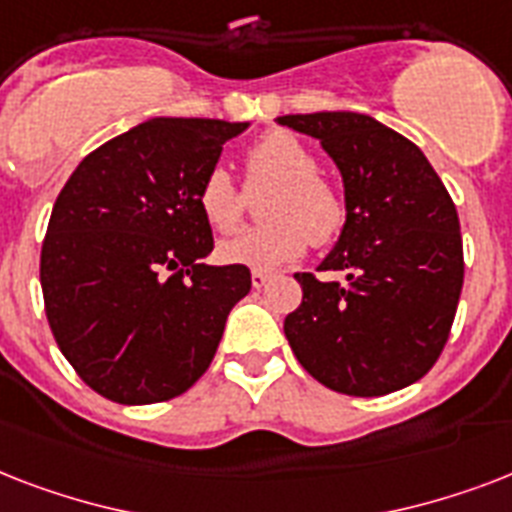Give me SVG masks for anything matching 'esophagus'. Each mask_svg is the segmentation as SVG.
Listing matches in <instances>:
<instances>
[{"instance_id":"obj_1","label":"esophagus","mask_w":512,"mask_h":512,"mask_svg":"<svg viewBox=\"0 0 512 512\" xmlns=\"http://www.w3.org/2000/svg\"><path fill=\"white\" fill-rule=\"evenodd\" d=\"M268 281H271V276H268V273H263V271L252 273V287L255 289H263Z\"/></svg>"}]
</instances>
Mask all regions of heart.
<instances>
[{"label": "heart", "instance_id": "obj_1", "mask_svg": "<svg viewBox=\"0 0 512 512\" xmlns=\"http://www.w3.org/2000/svg\"><path fill=\"white\" fill-rule=\"evenodd\" d=\"M247 185L265 193L260 228L225 239L217 257L228 265L276 271L308 249L329 247L348 223V204L332 180L319 175V159L292 132H268L249 148ZM196 204L215 231L231 233L244 217V193L225 167H212L196 188Z\"/></svg>", "mask_w": 512, "mask_h": 512}]
</instances>
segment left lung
I'll return each mask as SVG.
<instances>
[{"label":"left lung","mask_w":512,"mask_h":512,"mask_svg":"<svg viewBox=\"0 0 512 512\" xmlns=\"http://www.w3.org/2000/svg\"><path fill=\"white\" fill-rule=\"evenodd\" d=\"M335 159L348 223L319 271L295 273L303 303L284 319L292 353L313 380L372 398L412 385L441 356L460 303V217L412 140L353 111L276 119Z\"/></svg>","instance_id":"obj_1"}]
</instances>
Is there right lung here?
Segmentation results:
<instances>
[{"label":"right lung","instance_id":"right-lung-1","mask_svg":"<svg viewBox=\"0 0 512 512\" xmlns=\"http://www.w3.org/2000/svg\"><path fill=\"white\" fill-rule=\"evenodd\" d=\"M247 122L148 119L82 159L42 244L44 313L76 374L116 404H159L207 372L247 265H207L196 188Z\"/></svg>","mask_w":512,"mask_h":512}]
</instances>
